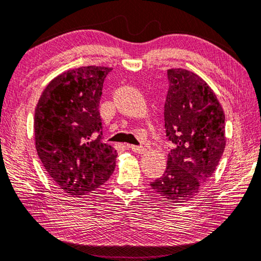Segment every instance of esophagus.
<instances>
[{"label":"esophagus","instance_id":"obj_1","mask_svg":"<svg viewBox=\"0 0 261 261\" xmlns=\"http://www.w3.org/2000/svg\"><path fill=\"white\" fill-rule=\"evenodd\" d=\"M129 148H130L132 151H134L136 153H144L147 150V149L144 147H139V146H129Z\"/></svg>","mask_w":261,"mask_h":261}]
</instances>
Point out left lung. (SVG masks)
I'll return each mask as SVG.
<instances>
[{
    "instance_id": "8db88e82",
    "label": "left lung",
    "mask_w": 261,
    "mask_h": 261,
    "mask_svg": "<svg viewBox=\"0 0 261 261\" xmlns=\"http://www.w3.org/2000/svg\"><path fill=\"white\" fill-rule=\"evenodd\" d=\"M165 133L173 143L163 176L150 184L166 200L184 202L214 174L225 148V117L215 92L182 68L168 70Z\"/></svg>"
}]
</instances>
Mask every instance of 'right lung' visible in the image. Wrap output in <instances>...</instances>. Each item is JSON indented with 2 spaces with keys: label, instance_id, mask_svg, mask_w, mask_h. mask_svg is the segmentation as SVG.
<instances>
[{
  "label": "right lung",
  "instance_id": "1",
  "mask_svg": "<svg viewBox=\"0 0 261 261\" xmlns=\"http://www.w3.org/2000/svg\"><path fill=\"white\" fill-rule=\"evenodd\" d=\"M111 70L88 66L62 72L50 81L37 104L33 127L38 156L60 189L70 195L95 191L115 168L118 153L101 142L98 109Z\"/></svg>",
  "mask_w": 261,
  "mask_h": 261
}]
</instances>
